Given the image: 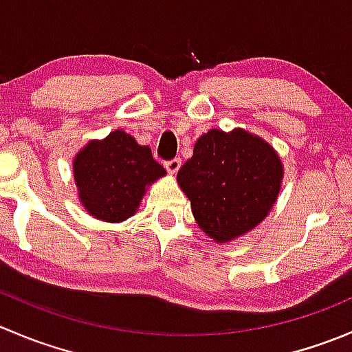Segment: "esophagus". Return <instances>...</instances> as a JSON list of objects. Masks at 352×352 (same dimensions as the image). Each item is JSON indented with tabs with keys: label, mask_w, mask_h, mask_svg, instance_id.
<instances>
[{
	"label": "esophagus",
	"mask_w": 352,
	"mask_h": 352,
	"mask_svg": "<svg viewBox=\"0 0 352 352\" xmlns=\"http://www.w3.org/2000/svg\"><path fill=\"white\" fill-rule=\"evenodd\" d=\"M180 165H182V160H180V158L166 160V162H165V168L168 170L170 173H177V172H179Z\"/></svg>",
	"instance_id": "1"
}]
</instances>
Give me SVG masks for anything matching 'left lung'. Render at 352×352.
<instances>
[{"label": "left lung", "mask_w": 352, "mask_h": 352, "mask_svg": "<svg viewBox=\"0 0 352 352\" xmlns=\"http://www.w3.org/2000/svg\"><path fill=\"white\" fill-rule=\"evenodd\" d=\"M281 179L276 151L243 129L202 134L177 173L197 225L216 242L255 228L276 202Z\"/></svg>", "instance_id": "1"}]
</instances>
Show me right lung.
Here are the masks:
<instances>
[{
  "label": "right lung",
  "mask_w": 352,
  "mask_h": 352,
  "mask_svg": "<svg viewBox=\"0 0 352 352\" xmlns=\"http://www.w3.org/2000/svg\"><path fill=\"white\" fill-rule=\"evenodd\" d=\"M73 172L87 211L110 223L133 216L148 184L165 175L150 148L120 129L88 143L74 160Z\"/></svg>",
  "instance_id": "add662e5"
}]
</instances>
